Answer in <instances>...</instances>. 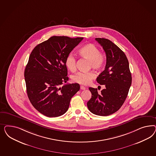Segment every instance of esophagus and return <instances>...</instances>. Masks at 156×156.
<instances>
[{
    "label": "esophagus",
    "instance_id": "1",
    "mask_svg": "<svg viewBox=\"0 0 156 156\" xmlns=\"http://www.w3.org/2000/svg\"><path fill=\"white\" fill-rule=\"evenodd\" d=\"M80 88L81 90H85V89H86V88H85L84 86H80Z\"/></svg>",
    "mask_w": 156,
    "mask_h": 156
}]
</instances>
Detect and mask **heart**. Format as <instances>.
I'll use <instances>...</instances> for the list:
<instances>
[{
  "instance_id": "heart-1",
  "label": "heart",
  "mask_w": 156,
  "mask_h": 156,
  "mask_svg": "<svg viewBox=\"0 0 156 156\" xmlns=\"http://www.w3.org/2000/svg\"><path fill=\"white\" fill-rule=\"evenodd\" d=\"M80 55L90 62V67L96 70H101L105 65L106 59L100 53L99 49L93 43L86 44L79 50ZM65 65L69 70L74 72L76 70V58L72 53L67 55L65 59ZM95 77L93 72H78L72 76L71 79L74 82L80 85H89Z\"/></svg>"
}]
</instances>
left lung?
Returning <instances> with one entry per match:
<instances>
[{
	"instance_id": "left-lung-1",
	"label": "left lung",
	"mask_w": 156,
	"mask_h": 156,
	"mask_svg": "<svg viewBox=\"0 0 156 156\" xmlns=\"http://www.w3.org/2000/svg\"><path fill=\"white\" fill-rule=\"evenodd\" d=\"M103 47L106 55L105 69L97 78L105 89L100 93L97 89L89 87L91 98L87 102L89 110L93 114L107 116L118 111L128 96L132 85V75L128 58L125 53L108 39L95 38Z\"/></svg>"
}]
</instances>
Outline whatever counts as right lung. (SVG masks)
<instances>
[{"instance_id":"obj_1","label":"right lung","mask_w":156,"mask_h":156,"mask_svg":"<svg viewBox=\"0 0 156 156\" xmlns=\"http://www.w3.org/2000/svg\"><path fill=\"white\" fill-rule=\"evenodd\" d=\"M83 38L53 36L38 44L31 53L24 70L28 98L39 112L48 117L65 113L71 98L80 89L69 80L65 59Z\"/></svg>"}]
</instances>
